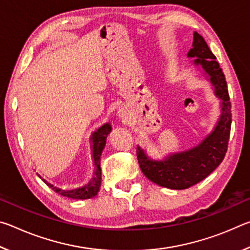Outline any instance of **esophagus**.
<instances>
[{
	"label": "esophagus",
	"instance_id": "esophagus-1",
	"mask_svg": "<svg viewBox=\"0 0 250 250\" xmlns=\"http://www.w3.org/2000/svg\"><path fill=\"white\" fill-rule=\"evenodd\" d=\"M118 113H119V116H120V117H122V118H124V117L125 116V111L124 109H120L119 111H118Z\"/></svg>",
	"mask_w": 250,
	"mask_h": 250
}]
</instances>
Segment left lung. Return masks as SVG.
<instances>
[{
  "instance_id": "obj_1",
  "label": "left lung",
  "mask_w": 250,
  "mask_h": 250,
  "mask_svg": "<svg viewBox=\"0 0 250 250\" xmlns=\"http://www.w3.org/2000/svg\"><path fill=\"white\" fill-rule=\"evenodd\" d=\"M193 48L188 57H197L194 62L201 65L215 86V94L223 100L222 116L216 128L200 146L173 154L166 161H152L140 146L137 149L139 166L143 174L155 184L172 189H185L208 176L225 158L231 125V104L225 75L215 55L200 34L194 32Z\"/></svg>"
}]
</instances>
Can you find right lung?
Returning a JSON list of instances; mask_svg holds the SVG:
<instances>
[{"label": "right lung", "instance_id": "obj_1", "mask_svg": "<svg viewBox=\"0 0 250 250\" xmlns=\"http://www.w3.org/2000/svg\"><path fill=\"white\" fill-rule=\"evenodd\" d=\"M110 131H111V126H110L109 124H107L104 126H101L100 129L97 130L96 132L92 134V156H94V161H95L96 172H95L94 179L90 181L89 184L83 186V188L71 189V191H65V189L58 188L53 184L47 183V182L43 179L45 184L48 185L49 188L54 189L56 193L61 194L62 196L75 198V200H87V198L95 197L99 192L100 184H101V168H100L101 152L104 150V145H105V139H107V135L110 133Z\"/></svg>", "mask_w": 250, "mask_h": 250}]
</instances>
